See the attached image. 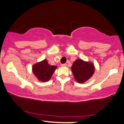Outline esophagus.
Returning <instances> with one entry per match:
<instances>
[{"label": "esophagus", "instance_id": "esophagus-1", "mask_svg": "<svg viewBox=\"0 0 124 124\" xmlns=\"http://www.w3.org/2000/svg\"><path fill=\"white\" fill-rule=\"evenodd\" d=\"M61 66H66V63H63V64H61Z\"/></svg>", "mask_w": 124, "mask_h": 124}]
</instances>
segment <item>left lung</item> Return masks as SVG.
Returning a JSON list of instances; mask_svg holds the SVG:
<instances>
[{"instance_id": "left-lung-1", "label": "left lung", "mask_w": 124, "mask_h": 124, "mask_svg": "<svg viewBox=\"0 0 124 124\" xmlns=\"http://www.w3.org/2000/svg\"><path fill=\"white\" fill-rule=\"evenodd\" d=\"M72 71L77 82L84 83L93 75L94 67L92 63L85 62L82 59H77L72 65Z\"/></svg>"}]
</instances>
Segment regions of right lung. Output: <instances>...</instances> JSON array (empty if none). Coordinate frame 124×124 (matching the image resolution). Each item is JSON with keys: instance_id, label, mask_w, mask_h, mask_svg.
Wrapping results in <instances>:
<instances>
[{"instance_id": "1", "label": "right lung", "mask_w": 124, "mask_h": 124, "mask_svg": "<svg viewBox=\"0 0 124 124\" xmlns=\"http://www.w3.org/2000/svg\"><path fill=\"white\" fill-rule=\"evenodd\" d=\"M56 66H51L48 64L47 60L35 64L32 67V72L38 80L42 82H46L50 79L56 69Z\"/></svg>"}]
</instances>
